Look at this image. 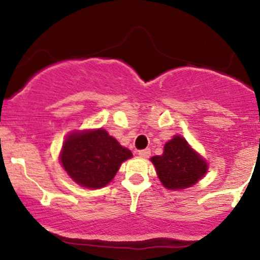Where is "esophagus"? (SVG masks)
Masks as SVG:
<instances>
[{
  "mask_svg": "<svg viewBox=\"0 0 260 260\" xmlns=\"http://www.w3.org/2000/svg\"><path fill=\"white\" fill-rule=\"evenodd\" d=\"M138 154L140 157H149L150 156L151 151H150V149H143V150H139Z\"/></svg>",
  "mask_w": 260,
  "mask_h": 260,
  "instance_id": "obj_1",
  "label": "esophagus"
}]
</instances>
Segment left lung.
Here are the masks:
<instances>
[{"instance_id": "1", "label": "left lung", "mask_w": 260, "mask_h": 260, "mask_svg": "<svg viewBox=\"0 0 260 260\" xmlns=\"http://www.w3.org/2000/svg\"><path fill=\"white\" fill-rule=\"evenodd\" d=\"M151 161L161 183L169 189L193 186L208 170L207 162L180 136L166 143L162 155L153 156Z\"/></svg>"}]
</instances>
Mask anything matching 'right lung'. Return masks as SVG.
I'll use <instances>...</instances> for the list:
<instances>
[{"instance_id": "right-lung-1", "label": "right lung", "mask_w": 260, "mask_h": 260, "mask_svg": "<svg viewBox=\"0 0 260 260\" xmlns=\"http://www.w3.org/2000/svg\"><path fill=\"white\" fill-rule=\"evenodd\" d=\"M132 157L127 148L104 129L72 133L66 139L61 162L77 183L101 188L115 177L124 160Z\"/></svg>"}]
</instances>
